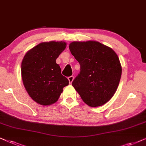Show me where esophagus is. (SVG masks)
<instances>
[{"label": "esophagus", "instance_id": "obj_1", "mask_svg": "<svg viewBox=\"0 0 146 146\" xmlns=\"http://www.w3.org/2000/svg\"><path fill=\"white\" fill-rule=\"evenodd\" d=\"M73 79H74V77L73 76H70L68 77V80H69V83H71L72 82H73Z\"/></svg>", "mask_w": 146, "mask_h": 146}]
</instances>
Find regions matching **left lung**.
I'll use <instances>...</instances> for the list:
<instances>
[{"label": "left lung", "mask_w": 146, "mask_h": 146, "mask_svg": "<svg viewBox=\"0 0 146 146\" xmlns=\"http://www.w3.org/2000/svg\"><path fill=\"white\" fill-rule=\"evenodd\" d=\"M81 66L72 85L90 107L102 106L115 94L121 76L119 57L111 48L94 40L69 44Z\"/></svg>", "instance_id": "left-lung-1"}]
</instances>
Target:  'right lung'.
Instances as JSON below:
<instances>
[{
  "label": "right lung",
  "instance_id": "1",
  "mask_svg": "<svg viewBox=\"0 0 146 146\" xmlns=\"http://www.w3.org/2000/svg\"><path fill=\"white\" fill-rule=\"evenodd\" d=\"M65 42L39 43L25 54L21 63L23 85L37 104L50 106L57 102L69 80L61 73L56 59L66 48Z\"/></svg>",
  "mask_w": 146,
  "mask_h": 146
}]
</instances>
